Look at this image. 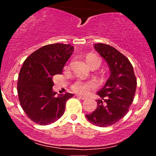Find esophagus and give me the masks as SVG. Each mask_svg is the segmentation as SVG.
<instances>
[{
    "label": "esophagus",
    "instance_id": "34e87169",
    "mask_svg": "<svg viewBox=\"0 0 156 156\" xmlns=\"http://www.w3.org/2000/svg\"><path fill=\"white\" fill-rule=\"evenodd\" d=\"M76 97H78V98H80V99H81V100H85V99H86V97H83V96H80V95H78V94H77Z\"/></svg>",
    "mask_w": 156,
    "mask_h": 156
}]
</instances>
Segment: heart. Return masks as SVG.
Wrapping results in <instances>:
<instances>
[{
    "mask_svg": "<svg viewBox=\"0 0 156 156\" xmlns=\"http://www.w3.org/2000/svg\"><path fill=\"white\" fill-rule=\"evenodd\" d=\"M86 59H87V62L90 67H92L93 66H98V67H99L101 65V62L100 58L94 54L87 55ZM94 87V84L92 82L77 80L72 85V89L75 92L79 94H85Z\"/></svg>",
    "mask_w": 156,
    "mask_h": 156,
    "instance_id": "1",
    "label": "heart"
}]
</instances>
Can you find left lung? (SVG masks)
<instances>
[{"label":"left lung","instance_id":"left-lung-1","mask_svg":"<svg viewBox=\"0 0 156 156\" xmlns=\"http://www.w3.org/2000/svg\"><path fill=\"white\" fill-rule=\"evenodd\" d=\"M94 49L104 58L110 69V77L97 94V108L86 114L93 125L108 127L120 120L129 111L136 89V78L130 61L112 46L103 43L94 44Z\"/></svg>","mask_w":156,"mask_h":156}]
</instances>
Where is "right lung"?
I'll return each instance as SVG.
<instances>
[{
	"instance_id": "right-lung-1",
	"label": "right lung",
	"mask_w": 156,
	"mask_h": 156,
	"mask_svg": "<svg viewBox=\"0 0 156 156\" xmlns=\"http://www.w3.org/2000/svg\"><path fill=\"white\" fill-rule=\"evenodd\" d=\"M70 44H48L32 53L24 61L17 82L19 101L30 119L41 125L54 122L62 117L71 93L58 94L53 91V77L62 74L73 54Z\"/></svg>"
}]
</instances>
